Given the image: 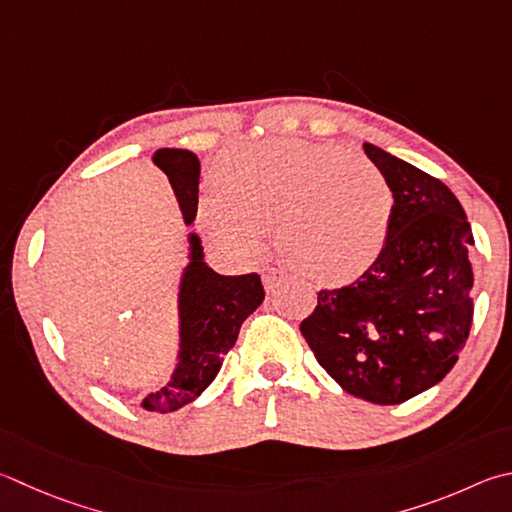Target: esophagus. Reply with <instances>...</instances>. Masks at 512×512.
Here are the masks:
<instances>
[{
  "instance_id": "1",
  "label": "esophagus",
  "mask_w": 512,
  "mask_h": 512,
  "mask_svg": "<svg viewBox=\"0 0 512 512\" xmlns=\"http://www.w3.org/2000/svg\"><path fill=\"white\" fill-rule=\"evenodd\" d=\"M284 277H286V273L282 271V268H275V266H266L262 273V280H264V286L268 288V291H273V288L280 284Z\"/></svg>"
}]
</instances>
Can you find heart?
Here are the masks:
<instances>
[{
    "label": "heart",
    "instance_id": "b5f03b06",
    "mask_svg": "<svg viewBox=\"0 0 512 512\" xmlns=\"http://www.w3.org/2000/svg\"><path fill=\"white\" fill-rule=\"evenodd\" d=\"M215 185L203 221L219 244L253 255L273 230L286 262L318 282L365 273L392 230V183L336 145L268 138L237 147L219 161Z\"/></svg>",
    "mask_w": 512,
    "mask_h": 512
}]
</instances>
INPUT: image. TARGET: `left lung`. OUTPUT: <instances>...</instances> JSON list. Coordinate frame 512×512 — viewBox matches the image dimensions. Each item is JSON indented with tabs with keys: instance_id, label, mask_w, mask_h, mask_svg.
Wrapping results in <instances>:
<instances>
[{
	"instance_id": "obj_1",
	"label": "left lung",
	"mask_w": 512,
	"mask_h": 512,
	"mask_svg": "<svg viewBox=\"0 0 512 512\" xmlns=\"http://www.w3.org/2000/svg\"><path fill=\"white\" fill-rule=\"evenodd\" d=\"M362 147L392 183V230L360 280L318 291L300 331L345 392L396 405L439 383L459 360L475 313V237L448 185L376 145Z\"/></svg>"
}]
</instances>
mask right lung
Segmentation results:
<instances>
[{"mask_svg":"<svg viewBox=\"0 0 512 512\" xmlns=\"http://www.w3.org/2000/svg\"><path fill=\"white\" fill-rule=\"evenodd\" d=\"M154 163L170 179L185 221H194L199 206V159L185 150H159ZM181 286V362L170 385L145 398L150 412L167 414L192 403L217 378L226 353L235 347L244 320L264 302L257 273L219 275L203 264L197 237Z\"/></svg>","mask_w":512,"mask_h":512,"instance_id":"right-lung-1","label":"right lung"}]
</instances>
